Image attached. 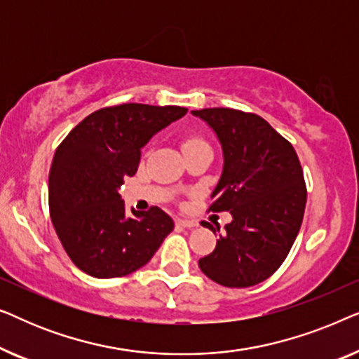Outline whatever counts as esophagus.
Here are the masks:
<instances>
[{
  "label": "esophagus",
  "instance_id": "esophagus-1",
  "mask_svg": "<svg viewBox=\"0 0 359 359\" xmlns=\"http://www.w3.org/2000/svg\"><path fill=\"white\" fill-rule=\"evenodd\" d=\"M176 224L181 225V227H188V229L196 227V225H198L196 220H191V219H178V220H176Z\"/></svg>",
  "mask_w": 359,
  "mask_h": 359
}]
</instances>
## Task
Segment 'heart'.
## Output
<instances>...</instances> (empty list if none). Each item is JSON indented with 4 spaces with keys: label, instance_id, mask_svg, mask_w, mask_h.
<instances>
[{
    "label": "heart",
    "instance_id": "obj_1",
    "mask_svg": "<svg viewBox=\"0 0 359 359\" xmlns=\"http://www.w3.org/2000/svg\"><path fill=\"white\" fill-rule=\"evenodd\" d=\"M201 145H208L205 144L204 140H201V139H189V140H186L184 142V149H189V147H201Z\"/></svg>",
    "mask_w": 359,
    "mask_h": 359
}]
</instances>
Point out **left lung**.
<instances>
[{"label": "left lung", "instance_id": "left-lung-1", "mask_svg": "<svg viewBox=\"0 0 359 359\" xmlns=\"http://www.w3.org/2000/svg\"><path fill=\"white\" fill-rule=\"evenodd\" d=\"M215 132L224 168L209 210L232 214L214 252L199 259L205 276L225 287L264 281L286 259L306 210L307 189L296 150L263 117L230 107L193 111ZM212 232V227L204 222Z\"/></svg>", "mask_w": 359, "mask_h": 359}]
</instances>
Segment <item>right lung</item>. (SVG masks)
Here are the masks:
<instances>
[{
  "mask_svg": "<svg viewBox=\"0 0 359 359\" xmlns=\"http://www.w3.org/2000/svg\"><path fill=\"white\" fill-rule=\"evenodd\" d=\"M180 106L127 102L85 117L53 155L48 208L53 229L76 268L93 278H121L154 257L175 224L160 208L127 215L119 189L139 168L156 132L183 117Z\"/></svg>",
  "mask_w": 359,
  "mask_h": 359,
  "instance_id": "1",
  "label": "right lung"
}]
</instances>
